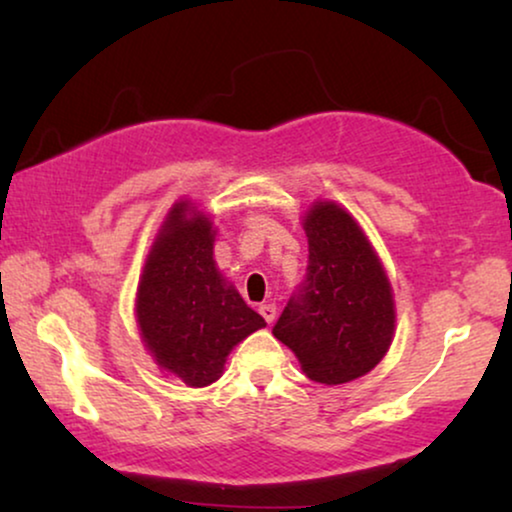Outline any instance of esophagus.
Segmentation results:
<instances>
[{"label":"esophagus","instance_id":"esophagus-1","mask_svg":"<svg viewBox=\"0 0 512 512\" xmlns=\"http://www.w3.org/2000/svg\"><path fill=\"white\" fill-rule=\"evenodd\" d=\"M258 312H261V317L268 321V324H272V321H275V317H277V305L265 303V305L258 307Z\"/></svg>","mask_w":512,"mask_h":512}]
</instances>
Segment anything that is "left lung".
I'll list each match as a JSON object with an SVG mask.
<instances>
[{
    "instance_id": "obj_1",
    "label": "left lung",
    "mask_w": 512,
    "mask_h": 512,
    "mask_svg": "<svg viewBox=\"0 0 512 512\" xmlns=\"http://www.w3.org/2000/svg\"><path fill=\"white\" fill-rule=\"evenodd\" d=\"M303 230L310 249L305 284L272 335L296 354L310 380L328 387L352 382L389 352L394 291L368 235L338 202H312Z\"/></svg>"
}]
</instances>
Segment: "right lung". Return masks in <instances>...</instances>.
I'll return each instance as SVG.
<instances>
[{
	"mask_svg": "<svg viewBox=\"0 0 512 512\" xmlns=\"http://www.w3.org/2000/svg\"><path fill=\"white\" fill-rule=\"evenodd\" d=\"M214 221L191 200L174 202L137 286V326L163 373L188 387L216 382L235 345L265 326L214 261Z\"/></svg>",
	"mask_w": 512,
	"mask_h": 512,
	"instance_id": "1",
	"label": "right lung"
}]
</instances>
